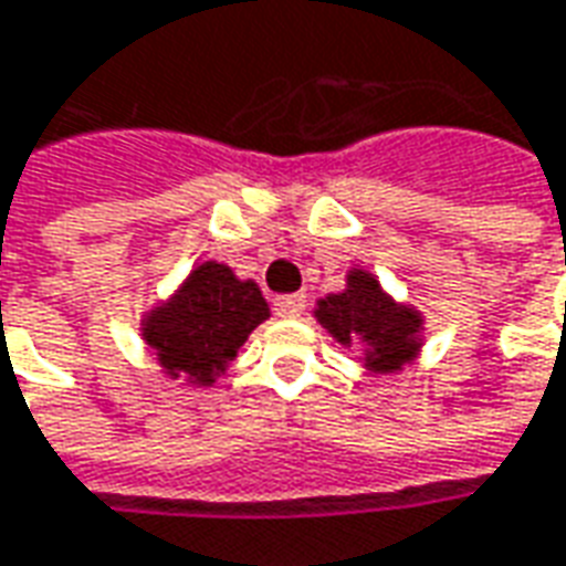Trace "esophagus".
Instances as JSON below:
<instances>
[{"mask_svg": "<svg viewBox=\"0 0 566 566\" xmlns=\"http://www.w3.org/2000/svg\"><path fill=\"white\" fill-rule=\"evenodd\" d=\"M272 310H275V315H282V318H296V315H303V310H306V294L275 296L272 300Z\"/></svg>", "mask_w": 566, "mask_h": 566, "instance_id": "esophagus-1", "label": "esophagus"}]
</instances>
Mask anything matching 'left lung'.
Masks as SVG:
<instances>
[{
    "mask_svg": "<svg viewBox=\"0 0 566 566\" xmlns=\"http://www.w3.org/2000/svg\"><path fill=\"white\" fill-rule=\"evenodd\" d=\"M315 318L346 346L352 339L367 343V367L374 374L401 370L420 352V315L407 306H398L382 294L370 272L352 270L343 294L324 296L315 310Z\"/></svg>",
    "mask_w": 566,
    "mask_h": 566,
    "instance_id": "obj_1",
    "label": "left lung"
}]
</instances>
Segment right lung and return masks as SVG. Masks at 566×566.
<instances>
[{
  "mask_svg": "<svg viewBox=\"0 0 566 566\" xmlns=\"http://www.w3.org/2000/svg\"><path fill=\"white\" fill-rule=\"evenodd\" d=\"M266 318L270 306L254 282H239L223 263H201L171 303L146 315L144 339L171 377L208 386Z\"/></svg>",
  "mask_w": 566,
  "mask_h": 566,
  "instance_id": "obj_1",
  "label": "right lung"
}]
</instances>
